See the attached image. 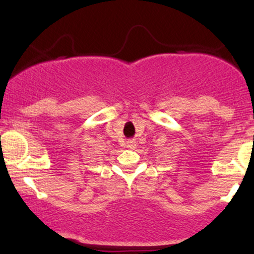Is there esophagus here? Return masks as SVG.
Returning <instances> with one entry per match:
<instances>
[{"instance_id":"34e87169","label":"esophagus","mask_w":254,"mask_h":254,"mask_svg":"<svg viewBox=\"0 0 254 254\" xmlns=\"http://www.w3.org/2000/svg\"><path fill=\"white\" fill-rule=\"evenodd\" d=\"M127 147L129 148V149H133V148L136 147V143H135V142H133V141H129V142H127Z\"/></svg>"}]
</instances>
